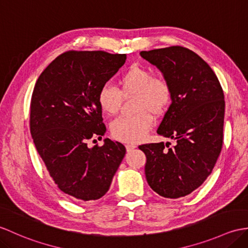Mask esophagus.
Listing matches in <instances>:
<instances>
[{"label":"esophagus","mask_w":248,"mask_h":248,"mask_svg":"<svg viewBox=\"0 0 248 248\" xmlns=\"http://www.w3.org/2000/svg\"><path fill=\"white\" fill-rule=\"evenodd\" d=\"M125 148H126V151L130 152L132 150H134V149L136 148V146L134 145V143H128V145H125Z\"/></svg>","instance_id":"1"}]
</instances>
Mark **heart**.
<instances>
[{
  "mask_svg": "<svg viewBox=\"0 0 248 248\" xmlns=\"http://www.w3.org/2000/svg\"><path fill=\"white\" fill-rule=\"evenodd\" d=\"M135 96L134 116L119 117L111 124V134L124 142H137L146 137L153 125L154 115L162 114L171 101L169 85L155 78L152 71L132 65L119 80V91L103 84L98 91L97 102L102 113L113 116L119 110L123 97Z\"/></svg>",
  "mask_w": 248,
  "mask_h": 248,
  "instance_id": "obj_1",
  "label": "heart"
}]
</instances>
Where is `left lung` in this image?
I'll return each instance as SVG.
<instances>
[{"instance_id":"left-lung-1","label":"left lung","mask_w":248,"mask_h":248,"mask_svg":"<svg viewBox=\"0 0 248 248\" xmlns=\"http://www.w3.org/2000/svg\"><path fill=\"white\" fill-rule=\"evenodd\" d=\"M171 91V105L157 134L175 140L138 148L146 154L147 182L168 199L186 197L210 175L223 145L225 101L217 77L192 50L182 46L140 51Z\"/></svg>"}]
</instances>
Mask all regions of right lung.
Returning <instances> with one entry per match:
<instances>
[{"instance_id": "right-lung-1", "label": "right lung", "mask_w": 248, "mask_h": 248, "mask_svg": "<svg viewBox=\"0 0 248 248\" xmlns=\"http://www.w3.org/2000/svg\"><path fill=\"white\" fill-rule=\"evenodd\" d=\"M125 59L124 54L101 50L66 51L45 68L34 85V146L57 186L74 201L103 197L124 157L123 143L106 138L103 146L90 148L88 140L106 133L97 94Z\"/></svg>"}]
</instances>
